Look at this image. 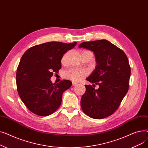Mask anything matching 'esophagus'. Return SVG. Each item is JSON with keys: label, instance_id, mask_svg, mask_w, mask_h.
Listing matches in <instances>:
<instances>
[{"label": "esophagus", "instance_id": "1", "mask_svg": "<svg viewBox=\"0 0 148 148\" xmlns=\"http://www.w3.org/2000/svg\"><path fill=\"white\" fill-rule=\"evenodd\" d=\"M73 86H77V83L73 82Z\"/></svg>", "mask_w": 148, "mask_h": 148}]
</instances>
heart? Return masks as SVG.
Returning a JSON list of instances; mask_svg holds the SVG:
<instances>
[{"label":"heart","mask_w":148,"mask_h":148,"mask_svg":"<svg viewBox=\"0 0 148 148\" xmlns=\"http://www.w3.org/2000/svg\"><path fill=\"white\" fill-rule=\"evenodd\" d=\"M66 54H64L63 58L62 59V61L64 62L65 60ZM86 74L84 71L78 70L75 69H70L66 70L64 73V75L65 78L69 79L74 82H79L84 77L86 76Z\"/></svg>","instance_id":"b5f03b06"}]
</instances>
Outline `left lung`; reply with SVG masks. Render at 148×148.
Wrapping results in <instances>:
<instances>
[{
    "instance_id": "obj_1",
    "label": "left lung",
    "mask_w": 148,
    "mask_h": 148,
    "mask_svg": "<svg viewBox=\"0 0 148 148\" xmlns=\"http://www.w3.org/2000/svg\"><path fill=\"white\" fill-rule=\"evenodd\" d=\"M79 48L94 52L97 65L86 80L94 84L85 85L81 99L83 112L94 119H103L118 109L128 90L131 68L125 53L106 40L83 42ZM95 84L99 88L95 90Z\"/></svg>"
}]
</instances>
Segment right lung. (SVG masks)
Instances as JSON below:
<instances>
[{
  "instance_id": "1",
  "label": "right lung",
  "mask_w": 148,
  "mask_h": 148,
  "mask_svg": "<svg viewBox=\"0 0 148 148\" xmlns=\"http://www.w3.org/2000/svg\"><path fill=\"white\" fill-rule=\"evenodd\" d=\"M76 44L48 42L33 46L23 54L17 69V88L21 101L30 112L46 116L59 107L62 94L72 82L64 80L53 84L50 79L61 68L64 54Z\"/></svg>"
}]
</instances>
